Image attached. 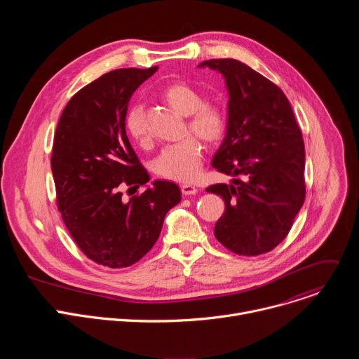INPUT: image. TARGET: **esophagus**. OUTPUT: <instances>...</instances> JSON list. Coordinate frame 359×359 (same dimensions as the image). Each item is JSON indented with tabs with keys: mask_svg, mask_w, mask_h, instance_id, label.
Masks as SVG:
<instances>
[{
	"mask_svg": "<svg viewBox=\"0 0 359 359\" xmlns=\"http://www.w3.org/2000/svg\"><path fill=\"white\" fill-rule=\"evenodd\" d=\"M180 189H182V193H183L184 196H191V194H196V193H197V187L193 186V184H189V183H183V184L180 186Z\"/></svg>",
	"mask_w": 359,
	"mask_h": 359,
	"instance_id": "1",
	"label": "esophagus"
}]
</instances>
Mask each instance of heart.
Returning a JSON list of instances; mask_svg holds the SVG:
<instances>
[{
	"label": "heart",
	"instance_id": "heart-1",
	"mask_svg": "<svg viewBox=\"0 0 359 359\" xmlns=\"http://www.w3.org/2000/svg\"><path fill=\"white\" fill-rule=\"evenodd\" d=\"M161 97L175 112L187 116V130L203 142L215 144L220 142L227 129L224 111L215 104H203V96L183 82H173L161 89ZM126 130L139 144L149 143V130L144 123L143 109L132 107L126 115ZM203 146L196 137L166 146L153 161V170L161 177L175 182L193 180L201 166Z\"/></svg>",
	"mask_w": 359,
	"mask_h": 359
}]
</instances>
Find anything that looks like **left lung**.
Returning <instances> with one entry per match:
<instances>
[{
	"label": "left lung",
	"instance_id": "1",
	"mask_svg": "<svg viewBox=\"0 0 359 359\" xmlns=\"http://www.w3.org/2000/svg\"><path fill=\"white\" fill-rule=\"evenodd\" d=\"M220 72L229 92L226 137L212 166L234 177L206 189L226 204L216 238L240 255H259L288 234L305 198V149L284 92L248 65L226 58L198 65Z\"/></svg>",
	"mask_w": 359,
	"mask_h": 359
}]
</instances>
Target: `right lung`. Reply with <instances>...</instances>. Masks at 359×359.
I'll return each mask as SVG.
<instances>
[{"label":"right lung","instance_id":"right-lung-1","mask_svg":"<svg viewBox=\"0 0 359 359\" xmlns=\"http://www.w3.org/2000/svg\"><path fill=\"white\" fill-rule=\"evenodd\" d=\"M156 71L115 69L90 82L71 97L54 136L50 169L58 210L86 257L111 269L137 263L182 198L179 186L166 180L122 197L125 186L139 189L150 179L129 143L125 119L130 96Z\"/></svg>","mask_w":359,"mask_h":359}]
</instances>
